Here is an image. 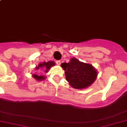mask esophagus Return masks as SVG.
<instances>
[{
	"label": "esophagus",
	"instance_id": "obj_1",
	"mask_svg": "<svg viewBox=\"0 0 127 127\" xmlns=\"http://www.w3.org/2000/svg\"><path fill=\"white\" fill-rule=\"evenodd\" d=\"M56 64L57 65H60L61 64V61H56Z\"/></svg>",
	"mask_w": 127,
	"mask_h": 127
}]
</instances>
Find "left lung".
Wrapping results in <instances>:
<instances>
[{
	"label": "left lung",
	"mask_w": 127,
	"mask_h": 127,
	"mask_svg": "<svg viewBox=\"0 0 127 127\" xmlns=\"http://www.w3.org/2000/svg\"><path fill=\"white\" fill-rule=\"evenodd\" d=\"M64 70L66 79L73 88L77 89L87 88L96 79L97 72L91 64L83 63L75 58L69 63L61 64Z\"/></svg>",
	"instance_id": "8db88e82"
}]
</instances>
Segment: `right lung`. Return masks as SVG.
<instances>
[{
	"instance_id": "1",
	"label": "right lung",
	"mask_w": 127,
	"mask_h": 127,
	"mask_svg": "<svg viewBox=\"0 0 127 127\" xmlns=\"http://www.w3.org/2000/svg\"><path fill=\"white\" fill-rule=\"evenodd\" d=\"M54 64H55V63L53 61H49V62H48V63H45V62H44V63H42L39 64V66H38L37 67H36V69H37V70H39L40 68H44L46 70L45 72L47 73L48 70L50 68L51 66H54ZM33 77L35 79L38 80V81H42V80H43L45 79V77H44V75L43 76H42V75H37V74H34L33 76Z\"/></svg>"
}]
</instances>
